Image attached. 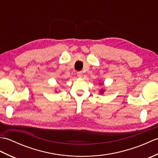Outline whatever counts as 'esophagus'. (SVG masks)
I'll return each mask as SVG.
<instances>
[{"instance_id": "34e87169", "label": "esophagus", "mask_w": 158, "mask_h": 158, "mask_svg": "<svg viewBox=\"0 0 158 158\" xmlns=\"http://www.w3.org/2000/svg\"><path fill=\"white\" fill-rule=\"evenodd\" d=\"M77 76H78L79 77H82V76H83V73L81 71H78L77 73Z\"/></svg>"}]
</instances>
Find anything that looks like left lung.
Returning a JSON list of instances; mask_svg holds the SVG:
<instances>
[{
    "label": "left lung",
    "instance_id": "1",
    "mask_svg": "<svg viewBox=\"0 0 158 158\" xmlns=\"http://www.w3.org/2000/svg\"><path fill=\"white\" fill-rule=\"evenodd\" d=\"M103 92V90H101V92Z\"/></svg>",
    "mask_w": 158,
    "mask_h": 158
}]
</instances>
